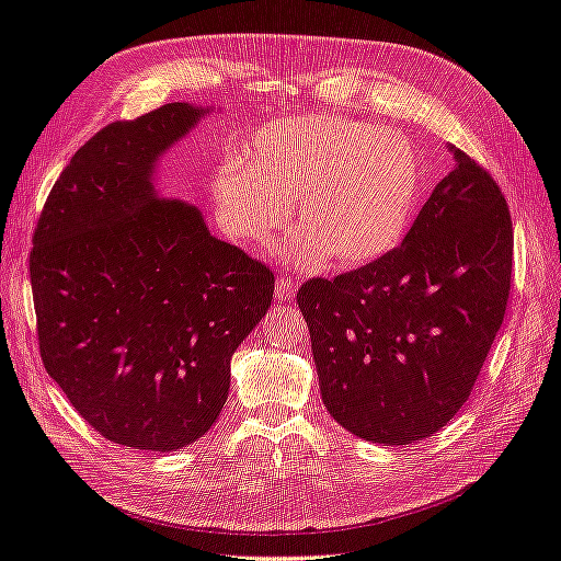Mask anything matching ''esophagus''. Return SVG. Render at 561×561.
<instances>
[{
  "mask_svg": "<svg viewBox=\"0 0 561 561\" xmlns=\"http://www.w3.org/2000/svg\"><path fill=\"white\" fill-rule=\"evenodd\" d=\"M297 295V285L287 278L276 280V299L278 301H290Z\"/></svg>",
  "mask_w": 561,
  "mask_h": 561,
  "instance_id": "1",
  "label": "esophagus"
}]
</instances>
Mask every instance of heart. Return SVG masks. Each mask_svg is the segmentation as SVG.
Returning <instances> with one entry per match:
<instances>
[{
    "label": "heart",
    "mask_w": 561,
    "mask_h": 561,
    "mask_svg": "<svg viewBox=\"0 0 561 561\" xmlns=\"http://www.w3.org/2000/svg\"><path fill=\"white\" fill-rule=\"evenodd\" d=\"M421 192L419 151L402 133L339 114L262 128L213 180L217 222L245 245H266L295 198L304 227L285 254L299 268L379 262L402 243Z\"/></svg>",
    "instance_id": "obj_1"
}]
</instances>
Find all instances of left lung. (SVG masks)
Segmentation results:
<instances>
[{
  "label": "left lung",
  "instance_id": "1",
  "mask_svg": "<svg viewBox=\"0 0 561 561\" xmlns=\"http://www.w3.org/2000/svg\"><path fill=\"white\" fill-rule=\"evenodd\" d=\"M393 252L297 293L322 404L367 443L412 445L468 400L511 295L513 222L461 149Z\"/></svg>",
  "mask_w": 561,
  "mask_h": 561
}]
</instances>
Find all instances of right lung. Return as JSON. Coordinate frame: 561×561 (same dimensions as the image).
Instances as JSON below:
<instances>
[{
  "mask_svg": "<svg viewBox=\"0 0 561 561\" xmlns=\"http://www.w3.org/2000/svg\"><path fill=\"white\" fill-rule=\"evenodd\" d=\"M213 107L171 103L100 130L50 190L30 280L44 367L112 443L175 451L210 431L231 355L274 299V274L215 239L157 168Z\"/></svg>",
  "mask_w": 561,
  "mask_h": 561,
  "instance_id": "obj_1",
  "label": "right lung"
}]
</instances>
